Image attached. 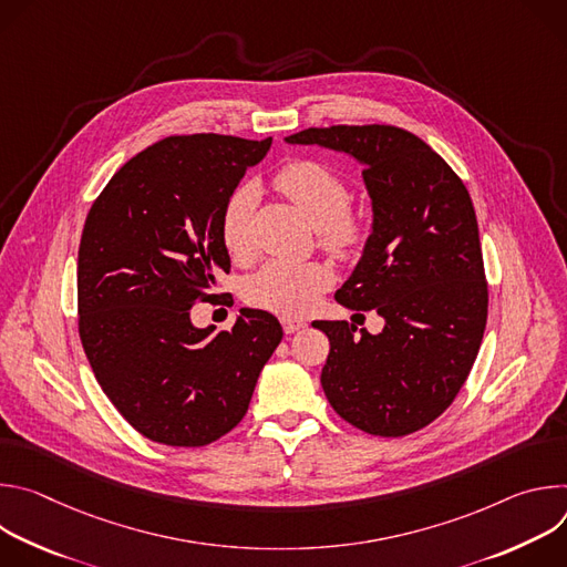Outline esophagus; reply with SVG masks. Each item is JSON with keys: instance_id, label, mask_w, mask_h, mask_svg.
I'll list each match as a JSON object with an SVG mask.
<instances>
[{"instance_id": "34e87169", "label": "esophagus", "mask_w": 567, "mask_h": 567, "mask_svg": "<svg viewBox=\"0 0 567 567\" xmlns=\"http://www.w3.org/2000/svg\"><path fill=\"white\" fill-rule=\"evenodd\" d=\"M307 328L305 320H298V318H282V330L287 334H293V332H300Z\"/></svg>"}]
</instances>
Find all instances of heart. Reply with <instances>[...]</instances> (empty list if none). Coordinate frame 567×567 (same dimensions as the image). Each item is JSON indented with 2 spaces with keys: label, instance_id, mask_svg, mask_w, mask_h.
Returning <instances> with one entry per match:
<instances>
[{
  "label": "heart",
  "instance_id": "heart-1",
  "mask_svg": "<svg viewBox=\"0 0 567 567\" xmlns=\"http://www.w3.org/2000/svg\"><path fill=\"white\" fill-rule=\"evenodd\" d=\"M276 186L316 224L318 241L328 251L350 258L363 247L370 235V224L363 213L350 208L352 190L339 171L322 161L298 158L278 171ZM256 206L258 186L254 182L233 188L221 206V241L235 258L251 251ZM332 285L334 271L326 262L269 260L247 280L245 296L254 307L293 318L307 313L318 296Z\"/></svg>",
  "mask_w": 567,
  "mask_h": 567
}]
</instances>
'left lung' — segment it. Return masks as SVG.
<instances>
[{"label": "left lung", "mask_w": 567, "mask_h": 567, "mask_svg": "<svg viewBox=\"0 0 567 567\" xmlns=\"http://www.w3.org/2000/svg\"><path fill=\"white\" fill-rule=\"evenodd\" d=\"M285 141L354 156L372 199L363 258L334 298L354 311L374 309L385 326L357 334L348 320L311 322L330 339L322 390L370 435L415 433L451 406L487 326L468 190L431 145L394 125L309 127Z\"/></svg>", "instance_id": "left-lung-1"}]
</instances>
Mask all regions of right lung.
<instances>
[{"label":"right lung","mask_w":567,"mask_h":567,"mask_svg":"<svg viewBox=\"0 0 567 567\" xmlns=\"http://www.w3.org/2000/svg\"><path fill=\"white\" fill-rule=\"evenodd\" d=\"M271 138L168 136L145 147L92 204L78 249V332L116 411L147 440L206 446L249 411L282 341L274 313L239 309L199 330L190 307L230 269L219 213Z\"/></svg>","instance_id":"right-lung-1"}]
</instances>
